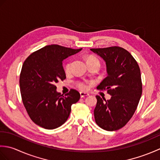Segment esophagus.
I'll return each instance as SVG.
<instances>
[{"label":"esophagus","mask_w":160,"mask_h":160,"mask_svg":"<svg viewBox=\"0 0 160 160\" xmlns=\"http://www.w3.org/2000/svg\"><path fill=\"white\" fill-rule=\"evenodd\" d=\"M80 97L81 98H84V97H85V96H88L89 95L88 93L82 92V91H81V92H80Z\"/></svg>","instance_id":"1"}]
</instances>
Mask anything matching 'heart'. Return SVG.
Listing matches in <instances>:
<instances>
[{"mask_svg": "<svg viewBox=\"0 0 160 160\" xmlns=\"http://www.w3.org/2000/svg\"><path fill=\"white\" fill-rule=\"evenodd\" d=\"M99 62V60H98V58H96L95 57H93V56H91V57H89L87 58V64L89 63V62ZM71 62H68L67 64H66V67H65V71L66 72H69L70 70H71ZM78 87H79L80 89H87V86L84 83H80L78 84Z\"/></svg>", "mask_w": 160, "mask_h": 160, "instance_id": "obj_1", "label": "heart"}]
</instances>
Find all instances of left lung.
Masks as SVG:
<instances>
[{
    "mask_svg": "<svg viewBox=\"0 0 160 160\" xmlns=\"http://www.w3.org/2000/svg\"><path fill=\"white\" fill-rule=\"evenodd\" d=\"M106 64L107 77L98 86L111 97L106 100L96 96L94 109L96 124L106 131L122 128L134 114L142 92L140 69L128 51L119 47L91 49Z\"/></svg>",
    "mask_w": 160,
    "mask_h": 160,
    "instance_id": "obj_1",
    "label": "left lung"
}]
</instances>
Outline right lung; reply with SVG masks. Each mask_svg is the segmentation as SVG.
I'll use <instances>...</instances> for the list:
<instances>
[{
  "label": "right lung",
  "mask_w": 160,
  "mask_h": 160,
  "mask_svg": "<svg viewBox=\"0 0 160 160\" xmlns=\"http://www.w3.org/2000/svg\"><path fill=\"white\" fill-rule=\"evenodd\" d=\"M82 49L47 45L24 62L20 76V93L30 118L37 125L46 129L60 127L69 118L71 105L80 100L78 91L71 89L62 96L55 84L66 78L63 60Z\"/></svg>",
  "instance_id": "obj_1"
}]
</instances>
